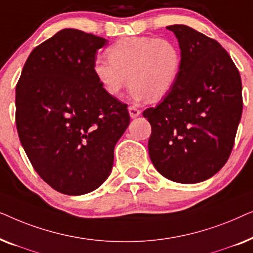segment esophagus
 Listing matches in <instances>:
<instances>
[{
  "mask_svg": "<svg viewBox=\"0 0 253 253\" xmlns=\"http://www.w3.org/2000/svg\"><path fill=\"white\" fill-rule=\"evenodd\" d=\"M129 113H130V116L132 117V119H134V117L139 116L140 115V110L137 108V107L134 106H129Z\"/></svg>",
  "mask_w": 253,
  "mask_h": 253,
  "instance_id": "1",
  "label": "esophagus"
}]
</instances>
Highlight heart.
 Listing matches in <instances>:
<instances>
[{"label": "heart", "mask_w": 253, "mask_h": 253, "mask_svg": "<svg viewBox=\"0 0 253 253\" xmlns=\"http://www.w3.org/2000/svg\"><path fill=\"white\" fill-rule=\"evenodd\" d=\"M93 63V74L103 91L119 96L131 83L136 100H160L174 87L182 69V54L170 40L154 37L124 38Z\"/></svg>", "instance_id": "heart-1"}]
</instances>
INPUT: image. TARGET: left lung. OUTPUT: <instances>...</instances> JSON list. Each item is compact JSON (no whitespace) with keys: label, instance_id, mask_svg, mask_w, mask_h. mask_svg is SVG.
Wrapping results in <instances>:
<instances>
[{"label":"left lung","instance_id":"left-lung-1","mask_svg":"<svg viewBox=\"0 0 253 253\" xmlns=\"http://www.w3.org/2000/svg\"><path fill=\"white\" fill-rule=\"evenodd\" d=\"M177 38L182 69L164 101L145 109L152 126L154 167L177 183H198L226 165L243 109L238 69L216 40L186 25L167 26Z\"/></svg>","mask_w":253,"mask_h":253}]
</instances>
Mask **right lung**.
Segmentation results:
<instances>
[{
    "label": "right lung",
    "instance_id": "add662e5",
    "mask_svg": "<svg viewBox=\"0 0 253 253\" xmlns=\"http://www.w3.org/2000/svg\"><path fill=\"white\" fill-rule=\"evenodd\" d=\"M106 42L62 30L34 48L16 85L20 143L38 175L64 195H84L105 182L130 123L126 103L107 94L93 74Z\"/></svg>",
    "mask_w": 253,
    "mask_h": 253
}]
</instances>
